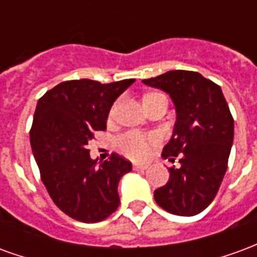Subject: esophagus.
<instances>
[{
    "mask_svg": "<svg viewBox=\"0 0 257 257\" xmlns=\"http://www.w3.org/2000/svg\"><path fill=\"white\" fill-rule=\"evenodd\" d=\"M149 168V164H145V162H136L134 164L135 171H146Z\"/></svg>",
    "mask_w": 257,
    "mask_h": 257,
    "instance_id": "esophagus-1",
    "label": "esophagus"
}]
</instances>
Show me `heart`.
<instances>
[{
  "mask_svg": "<svg viewBox=\"0 0 257 257\" xmlns=\"http://www.w3.org/2000/svg\"><path fill=\"white\" fill-rule=\"evenodd\" d=\"M154 135H146L142 132H128L118 139V149L125 156L132 158H142L147 154L151 146L156 145Z\"/></svg>",
  "mask_w": 257,
  "mask_h": 257,
  "instance_id": "heart-1",
  "label": "heart"
}]
</instances>
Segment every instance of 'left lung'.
Wrapping results in <instances>:
<instances>
[{"label": "left lung", "instance_id": "8db88e82", "mask_svg": "<svg viewBox=\"0 0 257 257\" xmlns=\"http://www.w3.org/2000/svg\"><path fill=\"white\" fill-rule=\"evenodd\" d=\"M143 84L164 90L176 108V122L162 157L180 168L154 191L157 204L169 213L194 216L213 201L227 171L234 139V119L220 86L199 73L172 70Z\"/></svg>", "mask_w": 257, "mask_h": 257}]
</instances>
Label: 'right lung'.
I'll return each instance as SVG.
<instances>
[{
  "label": "right lung",
  "instance_id": "1",
  "mask_svg": "<svg viewBox=\"0 0 257 257\" xmlns=\"http://www.w3.org/2000/svg\"><path fill=\"white\" fill-rule=\"evenodd\" d=\"M134 82L73 79L48 90L37 103L33 154L53 202L75 220H104L119 205L118 183L132 164L118 154L108 161L92 160L88 143L96 131H106L112 103Z\"/></svg>",
  "mask_w": 257,
  "mask_h": 257
}]
</instances>
